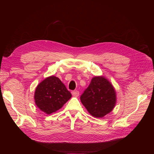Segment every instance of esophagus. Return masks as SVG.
<instances>
[{"label": "esophagus", "mask_w": 154, "mask_h": 154, "mask_svg": "<svg viewBox=\"0 0 154 154\" xmlns=\"http://www.w3.org/2000/svg\"><path fill=\"white\" fill-rule=\"evenodd\" d=\"M79 94H80V92H79V91H77V90L72 91V94L74 96H79Z\"/></svg>", "instance_id": "1"}]
</instances>
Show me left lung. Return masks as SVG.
I'll return each mask as SVG.
<instances>
[{
  "mask_svg": "<svg viewBox=\"0 0 154 154\" xmlns=\"http://www.w3.org/2000/svg\"><path fill=\"white\" fill-rule=\"evenodd\" d=\"M82 104L96 118H103L116 105V92L111 83L103 76H95L80 96Z\"/></svg>",
  "mask_w": 154,
  "mask_h": 154,
  "instance_id": "8db88e82",
  "label": "left lung"
}]
</instances>
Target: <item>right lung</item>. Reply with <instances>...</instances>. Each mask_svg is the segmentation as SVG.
<instances>
[{
    "instance_id": "right-lung-1",
    "label": "right lung",
    "mask_w": 154,
    "mask_h": 154,
    "mask_svg": "<svg viewBox=\"0 0 154 154\" xmlns=\"http://www.w3.org/2000/svg\"><path fill=\"white\" fill-rule=\"evenodd\" d=\"M71 96V92L61 80L54 76L40 83L35 92L36 106L48 114L61 109Z\"/></svg>"
}]
</instances>
